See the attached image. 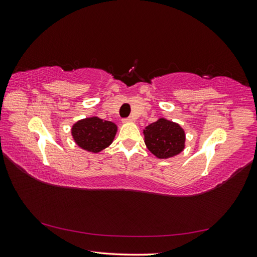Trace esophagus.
<instances>
[{
	"instance_id": "1",
	"label": "esophagus",
	"mask_w": 257,
	"mask_h": 257,
	"mask_svg": "<svg viewBox=\"0 0 257 257\" xmlns=\"http://www.w3.org/2000/svg\"><path fill=\"white\" fill-rule=\"evenodd\" d=\"M123 122H133V121H135V118L134 116H128V118H125L122 120Z\"/></svg>"
}]
</instances>
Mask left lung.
<instances>
[{
	"mask_svg": "<svg viewBox=\"0 0 257 257\" xmlns=\"http://www.w3.org/2000/svg\"><path fill=\"white\" fill-rule=\"evenodd\" d=\"M144 136L147 149L159 159L172 158L185 149L184 129L164 118L147 125Z\"/></svg>",
	"mask_w": 257,
	"mask_h": 257,
	"instance_id": "obj_1",
	"label": "left lung"
}]
</instances>
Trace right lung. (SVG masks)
Listing matches in <instances>:
<instances>
[{"label":"right lung","mask_w":257,"mask_h":257,"mask_svg":"<svg viewBox=\"0 0 257 257\" xmlns=\"http://www.w3.org/2000/svg\"><path fill=\"white\" fill-rule=\"evenodd\" d=\"M71 134L76 144L82 150L98 153L111 145L116 134V125L111 121L92 116L77 121L72 125Z\"/></svg>","instance_id":"obj_1"}]
</instances>
